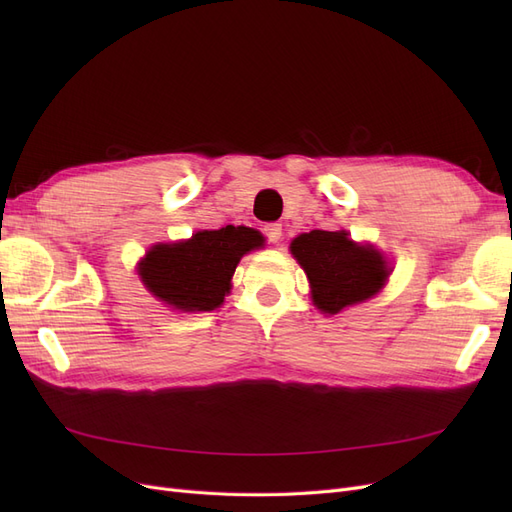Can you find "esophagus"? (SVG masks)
<instances>
[{
    "instance_id": "1",
    "label": "esophagus",
    "mask_w": 512,
    "mask_h": 512,
    "mask_svg": "<svg viewBox=\"0 0 512 512\" xmlns=\"http://www.w3.org/2000/svg\"><path fill=\"white\" fill-rule=\"evenodd\" d=\"M265 235H267V239L271 243H280L282 241V224H277V222L267 224L265 226Z\"/></svg>"
}]
</instances>
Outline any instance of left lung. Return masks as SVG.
Returning <instances> with one entry per match:
<instances>
[{"label":"left lung","instance_id":"8db88e82","mask_svg":"<svg viewBox=\"0 0 512 512\" xmlns=\"http://www.w3.org/2000/svg\"><path fill=\"white\" fill-rule=\"evenodd\" d=\"M290 252L307 273L312 301L324 314L367 301L389 277L382 254L356 245L346 230L305 232L290 243Z\"/></svg>","mask_w":512,"mask_h":512}]
</instances>
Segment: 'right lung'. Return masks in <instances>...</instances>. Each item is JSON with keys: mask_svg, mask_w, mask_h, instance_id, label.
Returning a JSON list of instances; mask_svg holds the SVG:
<instances>
[{"mask_svg": "<svg viewBox=\"0 0 512 512\" xmlns=\"http://www.w3.org/2000/svg\"><path fill=\"white\" fill-rule=\"evenodd\" d=\"M260 245L254 228L200 230L188 241L153 247L138 273L160 301L183 312H211L228 294L241 256Z\"/></svg>", "mask_w": 512, "mask_h": 512, "instance_id": "1", "label": "right lung"}]
</instances>
